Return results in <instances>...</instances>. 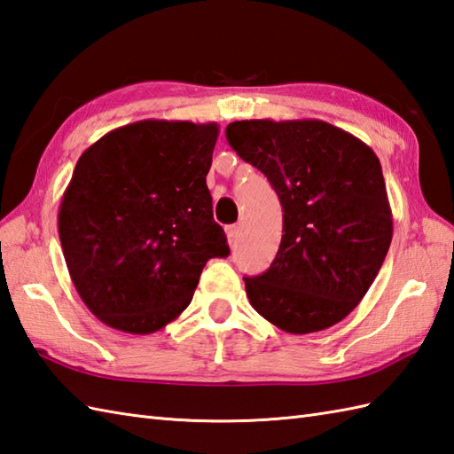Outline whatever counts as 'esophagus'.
<instances>
[{
	"mask_svg": "<svg viewBox=\"0 0 454 454\" xmlns=\"http://www.w3.org/2000/svg\"><path fill=\"white\" fill-rule=\"evenodd\" d=\"M239 237H240V229L237 225L227 227V240L231 248H235L239 245Z\"/></svg>",
	"mask_w": 454,
	"mask_h": 454,
	"instance_id": "obj_1",
	"label": "esophagus"
}]
</instances>
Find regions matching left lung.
Instances as JSON below:
<instances>
[{
	"label": "left lung",
	"mask_w": 454,
	"mask_h": 454,
	"mask_svg": "<svg viewBox=\"0 0 454 454\" xmlns=\"http://www.w3.org/2000/svg\"><path fill=\"white\" fill-rule=\"evenodd\" d=\"M225 134L284 209L274 262L245 278L250 305L289 334L334 326L365 297L392 240L379 157L322 120H240Z\"/></svg>",
	"instance_id": "obj_1"
}]
</instances>
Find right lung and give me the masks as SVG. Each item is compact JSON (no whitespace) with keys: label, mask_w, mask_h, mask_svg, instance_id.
Listing matches in <instances>:
<instances>
[{"label":"right lung","mask_w":454,"mask_h":454,"mask_svg":"<svg viewBox=\"0 0 454 454\" xmlns=\"http://www.w3.org/2000/svg\"><path fill=\"white\" fill-rule=\"evenodd\" d=\"M219 126L142 120L83 151L58 211L79 297L106 326L151 334L192 301L209 258L229 256L206 176Z\"/></svg>","instance_id":"obj_1"}]
</instances>
